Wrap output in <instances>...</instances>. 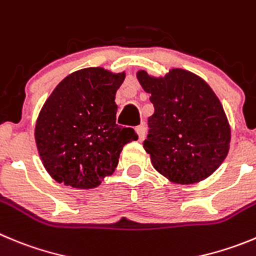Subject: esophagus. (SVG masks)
Listing matches in <instances>:
<instances>
[{
  "label": "esophagus",
  "mask_w": 256,
  "mask_h": 256,
  "mask_svg": "<svg viewBox=\"0 0 256 256\" xmlns=\"http://www.w3.org/2000/svg\"><path fill=\"white\" fill-rule=\"evenodd\" d=\"M136 132L138 134V140H144V134H146V128H144V124H140V126H136Z\"/></svg>",
  "instance_id": "34e87169"
}]
</instances>
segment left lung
<instances>
[{
  "label": "left lung",
  "mask_w": 256,
  "mask_h": 256,
  "mask_svg": "<svg viewBox=\"0 0 256 256\" xmlns=\"http://www.w3.org/2000/svg\"><path fill=\"white\" fill-rule=\"evenodd\" d=\"M137 78L154 112L144 148L161 175L193 184L212 175L228 154L231 130L218 98L206 81L184 70L165 77L140 71Z\"/></svg>",
  "instance_id": "8db88e82"
}]
</instances>
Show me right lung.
I'll return each instance as SVG.
<instances>
[{"label":"right lung","instance_id":"add662e5","mask_svg":"<svg viewBox=\"0 0 256 256\" xmlns=\"http://www.w3.org/2000/svg\"><path fill=\"white\" fill-rule=\"evenodd\" d=\"M126 74L90 67L68 74L42 108L35 142L56 182L95 188L114 172L124 144L138 140L133 128L116 124V94Z\"/></svg>","mask_w":256,"mask_h":256}]
</instances>
